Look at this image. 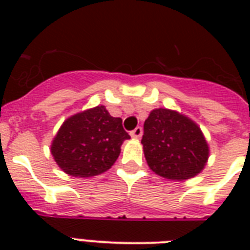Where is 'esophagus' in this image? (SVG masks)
Masks as SVG:
<instances>
[{
  "instance_id": "obj_1",
  "label": "esophagus",
  "mask_w": 250,
  "mask_h": 250,
  "mask_svg": "<svg viewBox=\"0 0 250 250\" xmlns=\"http://www.w3.org/2000/svg\"><path fill=\"white\" fill-rule=\"evenodd\" d=\"M129 135H131V137H132V139H140L141 137V135H143V128H141V127H136V128L133 129V131H131V133H129Z\"/></svg>"
}]
</instances>
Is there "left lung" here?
Here are the masks:
<instances>
[{"mask_svg":"<svg viewBox=\"0 0 250 250\" xmlns=\"http://www.w3.org/2000/svg\"><path fill=\"white\" fill-rule=\"evenodd\" d=\"M143 150L149 168L168 180H188L205 168L210 148L200 125L176 110L160 107L144 123Z\"/></svg>","mask_w":250,"mask_h":250,"instance_id":"1","label":"left lung"}]
</instances>
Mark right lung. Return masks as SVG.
<instances>
[{
    "label": "right lung",
    "mask_w": 250,
    "mask_h": 250,
    "mask_svg": "<svg viewBox=\"0 0 250 250\" xmlns=\"http://www.w3.org/2000/svg\"><path fill=\"white\" fill-rule=\"evenodd\" d=\"M129 135L121 118L104 105L68 117L53 137L50 153L61 170L74 178H90L105 172L121 154Z\"/></svg>",
    "instance_id": "add662e5"
}]
</instances>
